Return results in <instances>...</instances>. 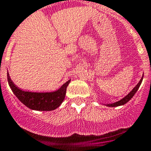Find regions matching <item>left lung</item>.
Returning a JSON list of instances; mask_svg holds the SVG:
<instances>
[{"mask_svg": "<svg viewBox=\"0 0 151 151\" xmlns=\"http://www.w3.org/2000/svg\"><path fill=\"white\" fill-rule=\"evenodd\" d=\"M143 77H142V78L140 79V81H139V82L138 83V84H137V86L135 87V88H133V90L131 91L129 93L128 95H127L126 97H124L123 99H121L120 101H116V102H115V103H112V104H107V106H109V107H116V106H119V105H124V104H126L127 102H128L129 100H130L133 97V95H135L136 92L137 91V90L139 89V86H140V84H141L142 83V81H143Z\"/></svg>", "mask_w": 151, "mask_h": 151, "instance_id": "8db88e82", "label": "left lung"}]
</instances>
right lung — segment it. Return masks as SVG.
<instances>
[{
	"mask_svg": "<svg viewBox=\"0 0 151 151\" xmlns=\"http://www.w3.org/2000/svg\"><path fill=\"white\" fill-rule=\"evenodd\" d=\"M8 81L15 96L25 106L37 111H52L60 106L65 99L67 87L70 80L63 84L59 90L53 92L38 93L24 91L14 85L8 73Z\"/></svg>",
	"mask_w": 151,
	"mask_h": 151,
	"instance_id": "add662e5",
	"label": "right lung"
}]
</instances>
